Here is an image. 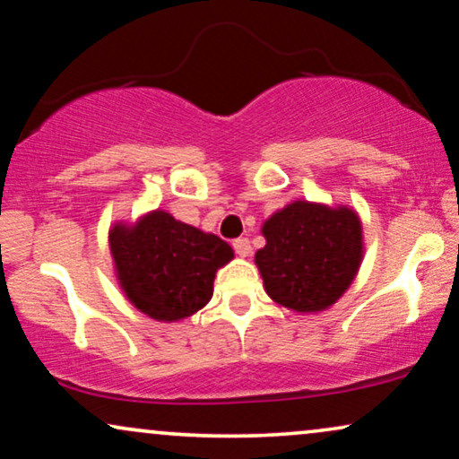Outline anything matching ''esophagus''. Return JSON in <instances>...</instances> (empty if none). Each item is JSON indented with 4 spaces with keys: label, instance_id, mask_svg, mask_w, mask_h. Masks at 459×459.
I'll return each instance as SVG.
<instances>
[{
    "label": "esophagus",
    "instance_id": "esophagus-1",
    "mask_svg": "<svg viewBox=\"0 0 459 459\" xmlns=\"http://www.w3.org/2000/svg\"><path fill=\"white\" fill-rule=\"evenodd\" d=\"M233 247L237 255H241V258H247V255L252 254V243H249L247 237H239V239H235Z\"/></svg>",
    "mask_w": 459,
    "mask_h": 459
}]
</instances>
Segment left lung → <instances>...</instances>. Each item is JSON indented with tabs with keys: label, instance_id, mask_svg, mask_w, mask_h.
I'll use <instances>...</instances> for the list:
<instances>
[{
	"label": "left lung",
	"instance_id": "8db88e82",
	"mask_svg": "<svg viewBox=\"0 0 459 459\" xmlns=\"http://www.w3.org/2000/svg\"><path fill=\"white\" fill-rule=\"evenodd\" d=\"M255 252L264 290L281 307L321 313L342 298L363 260V226L351 207L293 201L262 226Z\"/></svg>",
	"mask_w": 459,
	"mask_h": 459
}]
</instances>
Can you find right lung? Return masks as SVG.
I'll list each match as a JSON object with an SVG mask.
<instances>
[{"label": "right lung", "instance_id": "1", "mask_svg": "<svg viewBox=\"0 0 459 459\" xmlns=\"http://www.w3.org/2000/svg\"><path fill=\"white\" fill-rule=\"evenodd\" d=\"M108 246L119 285L140 313L155 321L186 319L212 300L216 271L235 258L212 233L155 210L136 224L117 222Z\"/></svg>", "mask_w": 459, "mask_h": 459}]
</instances>
